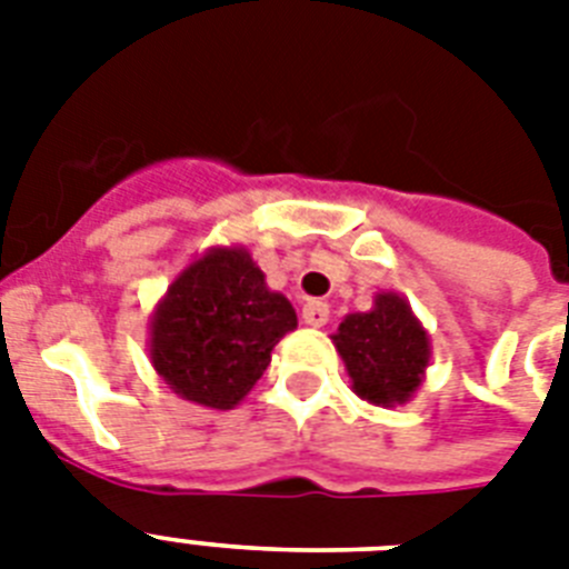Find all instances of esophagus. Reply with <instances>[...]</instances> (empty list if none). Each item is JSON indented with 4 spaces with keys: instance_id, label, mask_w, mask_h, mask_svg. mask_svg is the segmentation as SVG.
<instances>
[{
    "instance_id": "1",
    "label": "esophagus",
    "mask_w": 569,
    "mask_h": 569,
    "mask_svg": "<svg viewBox=\"0 0 569 569\" xmlns=\"http://www.w3.org/2000/svg\"><path fill=\"white\" fill-rule=\"evenodd\" d=\"M301 319H303V325H310V328H325L330 319V307L325 301L303 303Z\"/></svg>"
}]
</instances>
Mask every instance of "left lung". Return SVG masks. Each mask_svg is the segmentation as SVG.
<instances>
[{
    "instance_id": "left-lung-1",
    "label": "left lung",
    "mask_w": 569,
    "mask_h": 569,
    "mask_svg": "<svg viewBox=\"0 0 569 569\" xmlns=\"http://www.w3.org/2000/svg\"><path fill=\"white\" fill-rule=\"evenodd\" d=\"M351 389L375 407L407 405L425 383L431 337L410 303L396 292H378L369 312H351L333 333Z\"/></svg>"
}]
</instances>
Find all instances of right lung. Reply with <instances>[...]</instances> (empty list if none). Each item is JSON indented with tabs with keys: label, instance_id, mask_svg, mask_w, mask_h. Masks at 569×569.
<instances>
[{
	"label": "right lung",
	"instance_id": "right-lung-1",
	"mask_svg": "<svg viewBox=\"0 0 569 569\" xmlns=\"http://www.w3.org/2000/svg\"><path fill=\"white\" fill-rule=\"evenodd\" d=\"M298 328L289 298L268 289L248 248L218 244L173 277L150 316V363L180 398L232 410Z\"/></svg>",
	"mask_w": 569,
	"mask_h": 569
}]
</instances>
